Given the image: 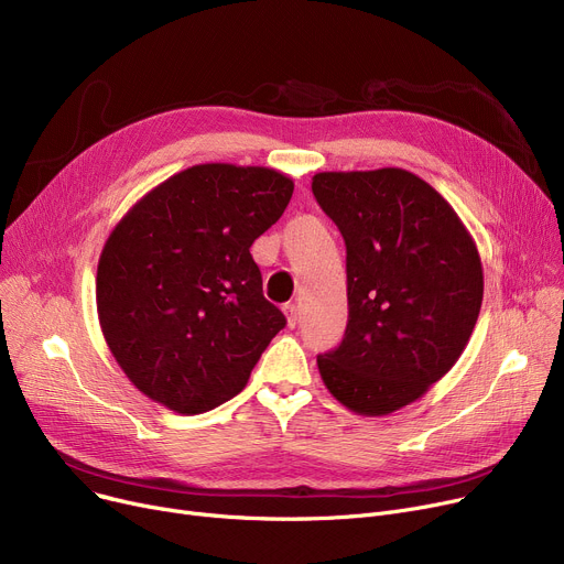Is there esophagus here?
Instances as JSON below:
<instances>
[{"label":"esophagus","instance_id":"34e87169","mask_svg":"<svg viewBox=\"0 0 564 564\" xmlns=\"http://www.w3.org/2000/svg\"><path fill=\"white\" fill-rule=\"evenodd\" d=\"M283 313H285V319H288V327L292 329L294 324H297V317H300L297 306H294V304H285V306H283Z\"/></svg>","mask_w":564,"mask_h":564}]
</instances>
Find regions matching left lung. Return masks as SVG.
Instances as JSON below:
<instances>
[{
    "label": "left lung",
    "mask_w": 564,
    "mask_h": 564,
    "mask_svg": "<svg viewBox=\"0 0 564 564\" xmlns=\"http://www.w3.org/2000/svg\"><path fill=\"white\" fill-rule=\"evenodd\" d=\"M313 194L347 247L349 319L338 349L317 357L322 381L359 416H389L468 345L485 292L476 240L406 169L322 171Z\"/></svg>",
    "instance_id": "obj_1"
}]
</instances>
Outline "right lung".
<instances>
[{
	"label": "right lung",
	"instance_id": "obj_1",
	"mask_svg": "<svg viewBox=\"0 0 564 564\" xmlns=\"http://www.w3.org/2000/svg\"><path fill=\"white\" fill-rule=\"evenodd\" d=\"M292 177L196 164L143 194L98 260L96 304L116 364L153 402L194 416L240 393L283 313L262 297L253 240L279 221Z\"/></svg>",
	"mask_w": 564,
	"mask_h": 564
}]
</instances>
